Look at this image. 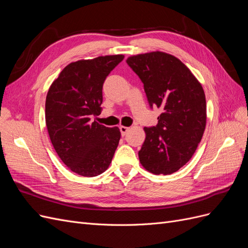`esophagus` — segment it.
I'll use <instances>...</instances> for the list:
<instances>
[{"instance_id":"esophagus-1","label":"esophagus","mask_w":248,"mask_h":248,"mask_svg":"<svg viewBox=\"0 0 248 248\" xmlns=\"http://www.w3.org/2000/svg\"><path fill=\"white\" fill-rule=\"evenodd\" d=\"M129 129H130L129 127H126V126H120V131H121V134H122L123 137L125 136V134H126L127 132H128V130H129Z\"/></svg>"}]
</instances>
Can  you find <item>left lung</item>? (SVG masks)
Returning <instances> with one entry per match:
<instances>
[{"label": "left lung", "mask_w": 248, "mask_h": 248, "mask_svg": "<svg viewBox=\"0 0 248 248\" xmlns=\"http://www.w3.org/2000/svg\"><path fill=\"white\" fill-rule=\"evenodd\" d=\"M127 64L138 74L150 108L163 112L145 127L139 158L155 175H170L189 161L206 127V98L199 80L176 57L162 51L132 56Z\"/></svg>", "instance_id": "8db88e82"}]
</instances>
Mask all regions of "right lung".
I'll return each mask as SVG.
<instances>
[{
    "instance_id": "1",
    "label": "right lung",
    "mask_w": 248,
    "mask_h": 248,
    "mask_svg": "<svg viewBox=\"0 0 248 248\" xmlns=\"http://www.w3.org/2000/svg\"><path fill=\"white\" fill-rule=\"evenodd\" d=\"M123 59L115 55L70 63L47 92L46 122L51 144L67 168L80 176L102 174L119 145L118 127L91 120L101 112L104 80Z\"/></svg>"
}]
</instances>
